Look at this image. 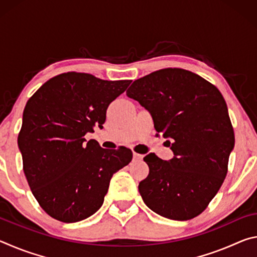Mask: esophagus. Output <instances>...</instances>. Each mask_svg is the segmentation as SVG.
<instances>
[{
	"label": "esophagus",
	"mask_w": 257,
	"mask_h": 257,
	"mask_svg": "<svg viewBox=\"0 0 257 257\" xmlns=\"http://www.w3.org/2000/svg\"><path fill=\"white\" fill-rule=\"evenodd\" d=\"M133 158H134V161H139V160H142L143 155L137 154V153H134V154H133Z\"/></svg>",
	"instance_id": "1"
}]
</instances>
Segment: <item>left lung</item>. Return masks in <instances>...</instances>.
Masks as SVG:
<instances>
[{
  "label": "left lung",
  "instance_id": "left-lung-1",
  "mask_svg": "<svg viewBox=\"0 0 257 257\" xmlns=\"http://www.w3.org/2000/svg\"><path fill=\"white\" fill-rule=\"evenodd\" d=\"M127 96L150 112L156 136L173 152L169 161L144 158L150 173L138 186L143 201L170 220L201 214L222 186L234 147L223 96L201 76L177 68L135 80Z\"/></svg>",
  "mask_w": 257,
  "mask_h": 257
}]
</instances>
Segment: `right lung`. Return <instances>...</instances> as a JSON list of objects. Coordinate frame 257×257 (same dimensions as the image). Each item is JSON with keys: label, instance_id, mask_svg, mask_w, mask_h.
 <instances>
[{"label": "right lung", "instance_id": "1", "mask_svg": "<svg viewBox=\"0 0 257 257\" xmlns=\"http://www.w3.org/2000/svg\"><path fill=\"white\" fill-rule=\"evenodd\" d=\"M132 80L107 81L88 73H62L28 99L18 146L30 189L43 210L66 223L99 210L112 176L133 152L104 150L87 133L103 128L106 110Z\"/></svg>", "mask_w": 257, "mask_h": 257}]
</instances>
